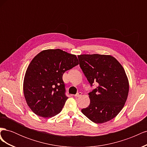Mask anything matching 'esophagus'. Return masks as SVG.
<instances>
[{"label":"esophagus","instance_id":"1","mask_svg":"<svg viewBox=\"0 0 147 147\" xmlns=\"http://www.w3.org/2000/svg\"><path fill=\"white\" fill-rule=\"evenodd\" d=\"M82 93L81 92H79L77 93V94L75 95V97H80V96H82Z\"/></svg>","mask_w":147,"mask_h":147}]
</instances>
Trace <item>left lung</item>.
<instances>
[{
	"instance_id": "obj_1",
	"label": "left lung",
	"mask_w": 147,
	"mask_h": 147,
	"mask_svg": "<svg viewBox=\"0 0 147 147\" xmlns=\"http://www.w3.org/2000/svg\"><path fill=\"white\" fill-rule=\"evenodd\" d=\"M78 58L91 87L97 84L88 93L90 105L82 112L95 123L109 121L120 112L127 100L129 83L125 71L111 56L82 55Z\"/></svg>"
}]
</instances>
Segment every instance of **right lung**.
I'll list each match as a JSON object with an SVG mask.
<instances>
[{
    "label": "right lung",
    "mask_w": 147,
    "mask_h": 147,
    "mask_svg": "<svg viewBox=\"0 0 147 147\" xmlns=\"http://www.w3.org/2000/svg\"><path fill=\"white\" fill-rule=\"evenodd\" d=\"M78 64L76 56L60 49L43 50L34 57L23 84L26 102L34 113L49 118L61 112L68 99L63 74Z\"/></svg>",
    "instance_id": "obj_1"
}]
</instances>
